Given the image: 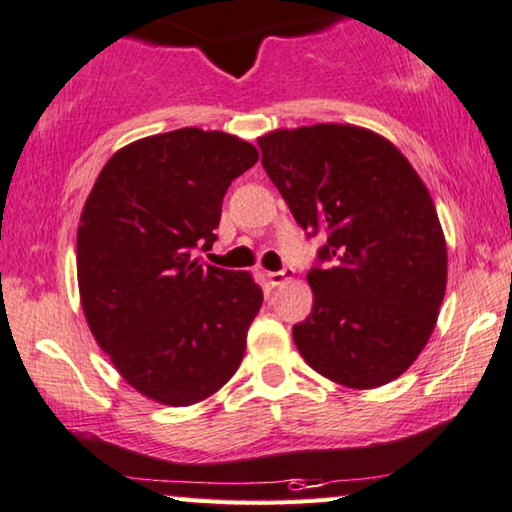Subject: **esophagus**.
Instances as JSON below:
<instances>
[{"label":"esophagus","instance_id":"esophagus-1","mask_svg":"<svg viewBox=\"0 0 512 512\" xmlns=\"http://www.w3.org/2000/svg\"><path fill=\"white\" fill-rule=\"evenodd\" d=\"M292 276H295V271H292V269L269 271V274H267V278H269V283H271V285H283L285 281H290Z\"/></svg>","mask_w":512,"mask_h":512}]
</instances>
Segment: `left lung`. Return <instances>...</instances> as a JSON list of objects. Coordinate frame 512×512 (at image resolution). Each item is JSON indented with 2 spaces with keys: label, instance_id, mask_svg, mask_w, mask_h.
<instances>
[{
  "label": "left lung",
  "instance_id": "8db88e82",
  "mask_svg": "<svg viewBox=\"0 0 512 512\" xmlns=\"http://www.w3.org/2000/svg\"><path fill=\"white\" fill-rule=\"evenodd\" d=\"M257 145L299 227L327 238L306 274L313 309L292 325L299 353L342 386L388 384L417 360L445 297L447 248L431 194L365 128L302 126Z\"/></svg>",
  "mask_w": 512,
  "mask_h": 512
}]
</instances>
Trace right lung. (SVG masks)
<instances>
[{
    "mask_svg": "<svg viewBox=\"0 0 512 512\" xmlns=\"http://www.w3.org/2000/svg\"><path fill=\"white\" fill-rule=\"evenodd\" d=\"M257 159L236 135L180 128L119 149L88 194L81 309L121 377L156 403H199L241 365L262 288L194 255L213 248L224 194Z\"/></svg>",
    "mask_w": 512,
    "mask_h": 512,
    "instance_id": "add662e5",
    "label": "right lung"
}]
</instances>
